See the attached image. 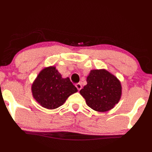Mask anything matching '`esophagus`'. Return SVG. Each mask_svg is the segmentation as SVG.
<instances>
[{
    "label": "esophagus",
    "mask_w": 152,
    "mask_h": 152,
    "mask_svg": "<svg viewBox=\"0 0 152 152\" xmlns=\"http://www.w3.org/2000/svg\"><path fill=\"white\" fill-rule=\"evenodd\" d=\"M75 86H76V88H77V89L78 90V91H80V90L81 89H82V88L81 83H76V84L75 85Z\"/></svg>",
    "instance_id": "obj_1"
}]
</instances>
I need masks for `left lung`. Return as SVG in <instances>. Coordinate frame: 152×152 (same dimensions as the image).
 <instances>
[{"instance_id": "left-lung-1", "label": "left lung", "mask_w": 152, "mask_h": 152, "mask_svg": "<svg viewBox=\"0 0 152 152\" xmlns=\"http://www.w3.org/2000/svg\"><path fill=\"white\" fill-rule=\"evenodd\" d=\"M87 82L88 84L80 93L93 110L101 112L108 111L119 102L121 95V83L107 70H91Z\"/></svg>"}]
</instances>
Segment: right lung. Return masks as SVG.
I'll use <instances>...</instances> for the list:
<instances>
[{
    "mask_svg": "<svg viewBox=\"0 0 152 152\" xmlns=\"http://www.w3.org/2000/svg\"><path fill=\"white\" fill-rule=\"evenodd\" d=\"M78 91L69 78H63L55 66L45 68L32 85L33 97L44 108L59 107L67 98Z\"/></svg>",
    "mask_w": 152,
    "mask_h": 152,
    "instance_id": "add662e5",
    "label": "right lung"
}]
</instances>
